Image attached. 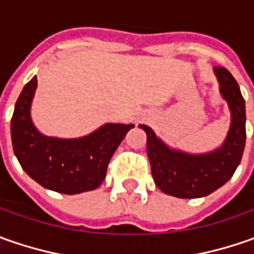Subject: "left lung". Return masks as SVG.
<instances>
[{
    "mask_svg": "<svg viewBox=\"0 0 254 254\" xmlns=\"http://www.w3.org/2000/svg\"><path fill=\"white\" fill-rule=\"evenodd\" d=\"M215 73L220 93L232 112L229 134L219 150L203 155L171 151L150 127L140 126L147 134V154L154 182L167 195L185 199L206 196L226 184L240 164L246 142L245 99L226 67L215 66Z\"/></svg>",
    "mask_w": 254,
    "mask_h": 254,
    "instance_id": "1",
    "label": "left lung"
}]
</instances>
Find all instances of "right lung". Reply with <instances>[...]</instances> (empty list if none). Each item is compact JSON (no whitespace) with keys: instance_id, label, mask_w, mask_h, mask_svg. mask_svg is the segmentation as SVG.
Returning <instances> with one entry per match:
<instances>
[{"instance_id":"right-lung-1","label":"right lung","mask_w":254,"mask_h":254,"mask_svg":"<svg viewBox=\"0 0 254 254\" xmlns=\"http://www.w3.org/2000/svg\"><path fill=\"white\" fill-rule=\"evenodd\" d=\"M36 76L25 84L11 119L12 148L24 171L44 188L66 195L96 190L106 178L113 154L132 124H106L77 140H59L36 131L29 106Z\"/></svg>"}]
</instances>
